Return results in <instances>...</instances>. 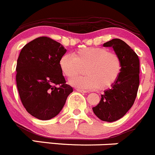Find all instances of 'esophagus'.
<instances>
[{
    "label": "esophagus",
    "mask_w": 155,
    "mask_h": 155,
    "mask_svg": "<svg viewBox=\"0 0 155 155\" xmlns=\"http://www.w3.org/2000/svg\"><path fill=\"white\" fill-rule=\"evenodd\" d=\"M77 91L80 93H83V94H86V93H87V91H84V90H82V89H79V88H78V89H77Z\"/></svg>",
    "instance_id": "esophagus-1"
}]
</instances>
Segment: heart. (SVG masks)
Masks as SVG:
<instances>
[{
  "label": "heart",
  "mask_w": 155,
  "mask_h": 155,
  "mask_svg": "<svg viewBox=\"0 0 155 155\" xmlns=\"http://www.w3.org/2000/svg\"><path fill=\"white\" fill-rule=\"evenodd\" d=\"M122 67L120 57L103 47L80 48L72 56L63 54L59 60L60 69L68 78L81 74L84 69L87 74L71 81L72 85L82 89L110 88L120 76Z\"/></svg>",
  "instance_id": "b5f03b06"
}]
</instances>
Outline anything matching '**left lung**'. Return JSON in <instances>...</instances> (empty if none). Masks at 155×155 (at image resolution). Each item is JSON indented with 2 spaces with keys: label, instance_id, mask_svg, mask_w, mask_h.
Returning a JSON list of instances; mask_svg holds the SVG:
<instances>
[{
  "label": "left lung",
  "instance_id": "left-lung-1",
  "mask_svg": "<svg viewBox=\"0 0 155 155\" xmlns=\"http://www.w3.org/2000/svg\"><path fill=\"white\" fill-rule=\"evenodd\" d=\"M104 46L113 47L120 57L123 67L118 80L104 91L93 111L101 120L114 122L124 116L135 102L139 86V59L130 46L119 39H112Z\"/></svg>",
  "mask_w": 155,
  "mask_h": 155
}]
</instances>
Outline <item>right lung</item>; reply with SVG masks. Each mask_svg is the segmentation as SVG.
I'll return each instance as SVG.
<instances>
[{
    "label": "right lung",
    "mask_w": 155,
    "mask_h": 155,
    "mask_svg": "<svg viewBox=\"0 0 155 155\" xmlns=\"http://www.w3.org/2000/svg\"><path fill=\"white\" fill-rule=\"evenodd\" d=\"M66 51L59 42L42 36L25 45L17 59L16 81L21 102L41 120L56 116L73 92L59 68Z\"/></svg>",
    "instance_id": "right-lung-1"
}]
</instances>
